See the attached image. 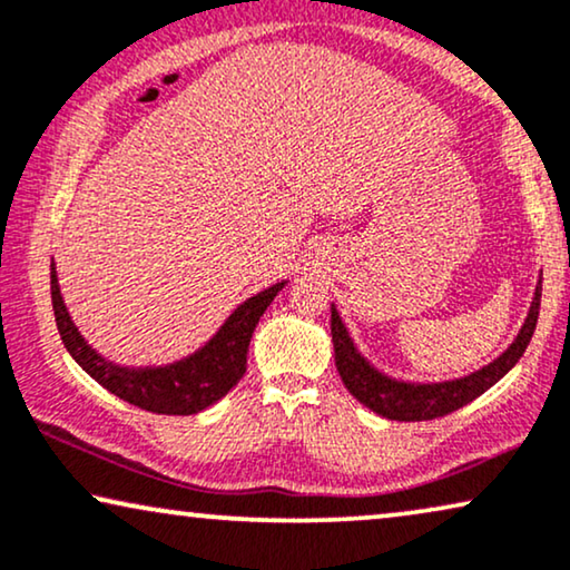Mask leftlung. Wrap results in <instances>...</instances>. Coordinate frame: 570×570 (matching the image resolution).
<instances>
[{
  "label": "left lung",
  "instance_id": "1",
  "mask_svg": "<svg viewBox=\"0 0 570 570\" xmlns=\"http://www.w3.org/2000/svg\"><path fill=\"white\" fill-rule=\"evenodd\" d=\"M540 299H542V276L537 281L532 307H529L527 321H523L519 336L513 344L505 348L498 360L476 370L472 375L456 377V381L443 383H409L396 381V377L381 373L373 367L360 348L354 346L352 336H348L344 321H341L336 305H331V336H333V352H336V370L344 381L346 391L364 404L373 409L375 414L385 416V420L396 422H422L435 420V416H445L456 409L466 406L469 401L482 396L484 391L492 389L515 362L527 352L529 341L534 336L537 317H540Z\"/></svg>",
  "mask_w": 570,
  "mask_h": 570
}]
</instances>
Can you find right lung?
Wrapping results in <instances>:
<instances>
[{
  "mask_svg": "<svg viewBox=\"0 0 570 570\" xmlns=\"http://www.w3.org/2000/svg\"><path fill=\"white\" fill-rule=\"evenodd\" d=\"M284 286L286 281H278V284L242 302L216 331V336L185 360L161 364V367H121V364L104 360L75 328L65 307L62 292H59L57 268L51 263V305H55L59 336H62V344L72 354V360L96 383H101L106 391L121 401H130L146 412L174 416L203 412L242 381L247 370V348L255 325Z\"/></svg>",
  "mask_w": 570,
  "mask_h": 570,
  "instance_id": "1",
  "label": "right lung"
}]
</instances>
